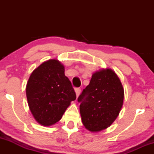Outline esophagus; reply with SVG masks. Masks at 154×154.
I'll return each mask as SVG.
<instances>
[{
	"instance_id": "34e87169",
	"label": "esophagus",
	"mask_w": 154,
	"mask_h": 154,
	"mask_svg": "<svg viewBox=\"0 0 154 154\" xmlns=\"http://www.w3.org/2000/svg\"><path fill=\"white\" fill-rule=\"evenodd\" d=\"M75 91L76 95H77V97H78L79 94H80V93H81V89H80V88H75Z\"/></svg>"
}]
</instances>
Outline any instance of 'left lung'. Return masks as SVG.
Instances as JSON below:
<instances>
[{
    "label": "left lung",
    "mask_w": 154,
    "mask_h": 154,
    "mask_svg": "<svg viewBox=\"0 0 154 154\" xmlns=\"http://www.w3.org/2000/svg\"><path fill=\"white\" fill-rule=\"evenodd\" d=\"M83 125L91 132L105 130L115 121L123 105L124 88L116 74L103 69L92 75L78 97Z\"/></svg>",
    "instance_id": "8db88e82"
}]
</instances>
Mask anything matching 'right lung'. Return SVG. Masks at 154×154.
Segmentation results:
<instances>
[{
  "label": "right lung",
  "mask_w": 154,
  "mask_h": 154,
  "mask_svg": "<svg viewBox=\"0 0 154 154\" xmlns=\"http://www.w3.org/2000/svg\"><path fill=\"white\" fill-rule=\"evenodd\" d=\"M28 106L37 122L51 126L59 121L76 93L57 59L45 61L32 72L26 86Z\"/></svg>",
  "instance_id": "1"
}]
</instances>
